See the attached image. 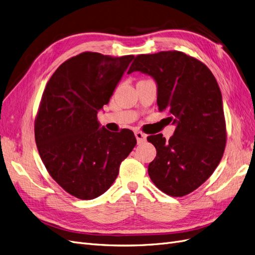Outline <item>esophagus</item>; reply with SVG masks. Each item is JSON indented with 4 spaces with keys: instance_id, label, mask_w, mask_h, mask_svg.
I'll return each instance as SVG.
<instances>
[{
    "instance_id": "esophagus-1",
    "label": "esophagus",
    "mask_w": 255,
    "mask_h": 255,
    "mask_svg": "<svg viewBox=\"0 0 255 255\" xmlns=\"http://www.w3.org/2000/svg\"><path fill=\"white\" fill-rule=\"evenodd\" d=\"M135 137H136L138 143L143 142L146 139V135L144 133H142V132H139V130H137V132H135Z\"/></svg>"
}]
</instances>
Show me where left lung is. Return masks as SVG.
Wrapping results in <instances>:
<instances>
[{
    "mask_svg": "<svg viewBox=\"0 0 255 255\" xmlns=\"http://www.w3.org/2000/svg\"><path fill=\"white\" fill-rule=\"evenodd\" d=\"M134 71L155 80L158 110L167 111V119L176 126L169 140L161 134L146 138L156 149L150 179L169 196H186L213 174L226 149L218 83L202 61L180 51L137 55L128 73Z\"/></svg>",
    "mask_w": 255,
    "mask_h": 255,
    "instance_id": "1",
    "label": "left lung"
}]
</instances>
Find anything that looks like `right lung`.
I'll return each instance as SVG.
<instances>
[{"label": "right lung", "mask_w": 255, "mask_h": 255, "mask_svg": "<svg viewBox=\"0 0 255 255\" xmlns=\"http://www.w3.org/2000/svg\"><path fill=\"white\" fill-rule=\"evenodd\" d=\"M133 59L83 52L61 64L44 88L35 119L38 152L53 180L75 198L104 194L136 145L132 130L99 128L97 118Z\"/></svg>", "instance_id": "add662e5"}]
</instances>
